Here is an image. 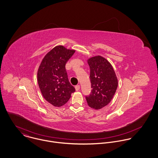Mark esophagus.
<instances>
[{
	"label": "esophagus",
	"instance_id": "esophagus-1",
	"mask_svg": "<svg viewBox=\"0 0 158 158\" xmlns=\"http://www.w3.org/2000/svg\"><path fill=\"white\" fill-rule=\"evenodd\" d=\"M75 88V90L78 91V90H80V85H77Z\"/></svg>",
	"mask_w": 158,
	"mask_h": 158
}]
</instances>
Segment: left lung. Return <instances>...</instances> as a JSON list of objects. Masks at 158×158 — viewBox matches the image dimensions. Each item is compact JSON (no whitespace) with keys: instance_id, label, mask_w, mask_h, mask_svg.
<instances>
[{"instance_id":"left-lung-1","label":"left lung","mask_w":158,"mask_h":158,"mask_svg":"<svg viewBox=\"0 0 158 158\" xmlns=\"http://www.w3.org/2000/svg\"><path fill=\"white\" fill-rule=\"evenodd\" d=\"M90 68L92 90L86 95L88 105L95 110L106 106L112 100L118 86V80L113 66L101 56L90 58L88 60Z\"/></svg>"}]
</instances>
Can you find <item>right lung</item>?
<instances>
[{
    "mask_svg": "<svg viewBox=\"0 0 158 158\" xmlns=\"http://www.w3.org/2000/svg\"><path fill=\"white\" fill-rule=\"evenodd\" d=\"M75 50L58 45L43 58L38 70V83L43 96L54 106L60 107L75 91L68 80L66 64Z\"/></svg>",
    "mask_w": 158,
    "mask_h": 158,
    "instance_id": "1",
    "label": "right lung"
}]
</instances>
